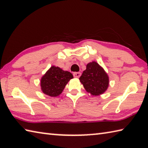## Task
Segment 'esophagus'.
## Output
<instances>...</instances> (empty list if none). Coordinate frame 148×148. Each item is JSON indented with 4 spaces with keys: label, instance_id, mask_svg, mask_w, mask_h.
Listing matches in <instances>:
<instances>
[{
    "label": "esophagus",
    "instance_id": "esophagus-1",
    "mask_svg": "<svg viewBox=\"0 0 148 148\" xmlns=\"http://www.w3.org/2000/svg\"><path fill=\"white\" fill-rule=\"evenodd\" d=\"M73 76L75 78H79V77L81 76V73L80 72H74Z\"/></svg>",
    "mask_w": 148,
    "mask_h": 148
}]
</instances>
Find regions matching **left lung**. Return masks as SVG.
<instances>
[{
  "label": "left lung",
  "mask_w": 148,
  "mask_h": 148,
  "mask_svg": "<svg viewBox=\"0 0 148 148\" xmlns=\"http://www.w3.org/2000/svg\"><path fill=\"white\" fill-rule=\"evenodd\" d=\"M79 81L88 92L93 95L103 93L109 86V77L101 66L96 62L88 63L86 70L79 77Z\"/></svg>",
  "instance_id": "1"
}]
</instances>
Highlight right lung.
Masks as SVG:
<instances>
[{
    "mask_svg": "<svg viewBox=\"0 0 148 148\" xmlns=\"http://www.w3.org/2000/svg\"><path fill=\"white\" fill-rule=\"evenodd\" d=\"M72 78L73 76L70 72L53 66L41 79L42 91L51 97H57L62 92L65 86Z\"/></svg>",
    "mask_w": 148,
    "mask_h": 148,
    "instance_id": "obj_1",
    "label": "right lung"
}]
</instances>
